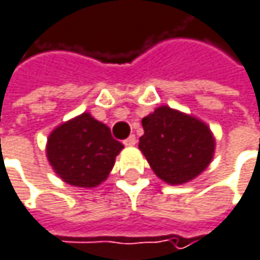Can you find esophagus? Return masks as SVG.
Returning <instances> with one entry per match:
<instances>
[{
  "mask_svg": "<svg viewBox=\"0 0 260 260\" xmlns=\"http://www.w3.org/2000/svg\"><path fill=\"white\" fill-rule=\"evenodd\" d=\"M136 142H138V141H136V136H135V135H132L130 138H127V139L124 141V145H125V147H135V145H136Z\"/></svg>",
  "mask_w": 260,
  "mask_h": 260,
  "instance_id": "esophagus-1",
  "label": "esophagus"
}]
</instances>
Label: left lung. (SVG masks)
<instances>
[{
	"mask_svg": "<svg viewBox=\"0 0 260 260\" xmlns=\"http://www.w3.org/2000/svg\"><path fill=\"white\" fill-rule=\"evenodd\" d=\"M142 127L139 150L154 174L168 185L194 180L213 159V133L192 115L160 106L142 118Z\"/></svg>",
	"mask_w": 260,
	"mask_h": 260,
	"instance_id": "1",
	"label": "left lung"
}]
</instances>
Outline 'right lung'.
<instances>
[{"label":"right lung","mask_w":260,"mask_h":260,"mask_svg":"<svg viewBox=\"0 0 260 260\" xmlns=\"http://www.w3.org/2000/svg\"><path fill=\"white\" fill-rule=\"evenodd\" d=\"M124 145L110 128L84 112L57 125L47 141V159L68 185L96 188L109 177Z\"/></svg>","instance_id":"obj_1"}]
</instances>
